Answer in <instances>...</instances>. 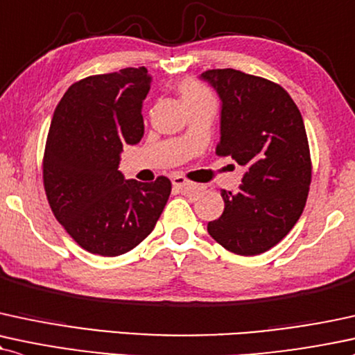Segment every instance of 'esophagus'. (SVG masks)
<instances>
[{
	"instance_id": "obj_1",
	"label": "esophagus",
	"mask_w": 355,
	"mask_h": 355,
	"mask_svg": "<svg viewBox=\"0 0 355 355\" xmlns=\"http://www.w3.org/2000/svg\"><path fill=\"white\" fill-rule=\"evenodd\" d=\"M172 183L175 189L178 190H187V189H193V183H191L190 180H187L185 177H182V175H175V177H172Z\"/></svg>"
}]
</instances>
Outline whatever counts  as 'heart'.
Wrapping results in <instances>:
<instances>
[{
  "label": "heart",
  "mask_w": 355,
  "mask_h": 355,
  "mask_svg": "<svg viewBox=\"0 0 355 355\" xmlns=\"http://www.w3.org/2000/svg\"><path fill=\"white\" fill-rule=\"evenodd\" d=\"M178 94H180V99L189 110L200 107V105L215 104V97H213L210 89L205 87L202 83L195 79H183L178 84Z\"/></svg>",
  "instance_id": "1"
}]
</instances>
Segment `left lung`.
I'll return each instance as SVG.
<instances>
[{
  "label": "left lung",
  "instance_id": "obj_1",
  "mask_svg": "<svg viewBox=\"0 0 355 355\" xmlns=\"http://www.w3.org/2000/svg\"><path fill=\"white\" fill-rule=\"evenodd\" d=\"M221 99L216 155L245 166L236 193L221 191L225 210L208 233L234 254H261L300 220L309 193V144L302 115L279 84L236 69L205 71Z\"/></svg>",
  "mask_w": 355,
  "mask_h": 355
}]
</instances>
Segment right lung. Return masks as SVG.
<instances>
[{
  "label": "right lung",
  "mask_w": 355,
  "mask_h": 355,
  "mask_svg": "<svg viewBox=\"0 0 355 355\" xmlns=\"http://www.w3.org/2000/svg\"><path fill=\"white\" fill-rule=\"evenodd\" d=\"M145 67L80 79L67 89L51 121L42 180L51 210L80 248L119 256L142 243L164 211L172 182L125 180L121 152L144 137Z\"/></svg>",
  "instance_id": "add662e5"
}]
</instances>
